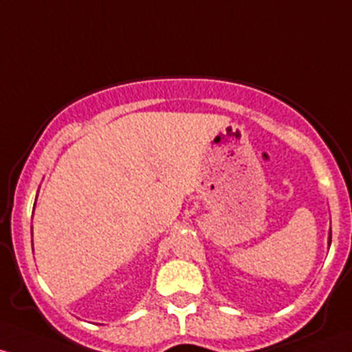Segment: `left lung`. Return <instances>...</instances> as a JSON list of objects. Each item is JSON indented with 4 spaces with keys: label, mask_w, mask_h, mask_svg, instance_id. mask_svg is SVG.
I'll return each instance as SVG.
<instances>
[{
    "label": "left lung",
    "mask_w": 352,
    "mask_h": 352,
    "mask_svg": "<svg viewBox=\"0 0 352 352\" xmlns=\"http://www.w3.org/2000/svg\"><path fill=\"white\" fill-rule=\"evenodd\" d=\"M331 237H332V232H329V245H331Z\"/></svg>",
    "instance_id": "8db88e82"
}]
</instances>
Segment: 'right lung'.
<instances>
[{
    "label": "right lung",
    "instance_id": "1",
    "mask_svg": "<svg viewBox=\"0 0 352 352\" xmlns=\"http://www.w3.org/2000/svg\"><path fill=\"white\" fill-rule=\"evenodd\" d=\"M38 195V193H37ZM35 201H37V198H35ZM34 208H35V205H34Z\"/></svg>",
    "mask_w": 352,
    "mask_h": 352
}]
</instances>
